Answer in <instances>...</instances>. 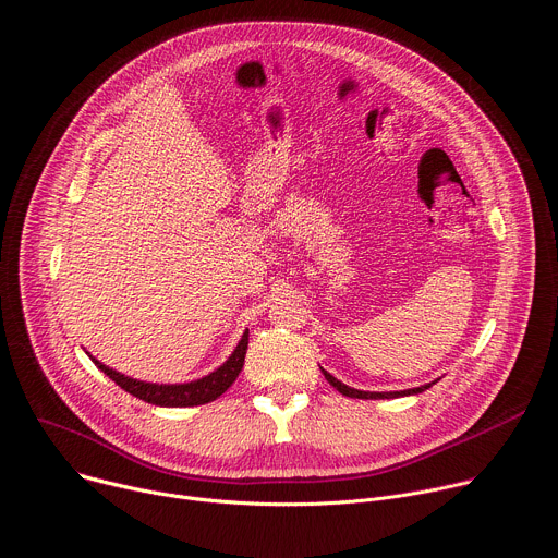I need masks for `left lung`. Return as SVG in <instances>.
Returning a JSON list of instances; mask_svg holds the SVG:
<instances>
[{
    "label": "left lung",
    "instance_id": "left-lung-1",
    "mask_svg": "<svg viewBox=\"0 0 558 558\" xmlns=\"http://www.w3.org/2000/svg\"><path fill=\"white\" fill-rule=\"evenodd\" d=\"M325 378L331 387H336L342 396H349V398H365V400H378V398H398V396H412V393H421L425 389H429L434 383H427V385H421V387H414V389H404V391H361V389H353V387H347L344 383H340L338 378H333L329 372H325Z\"/></svg>",
    "mask_w": 558,
    "mask_h": 558
}]
</instances>
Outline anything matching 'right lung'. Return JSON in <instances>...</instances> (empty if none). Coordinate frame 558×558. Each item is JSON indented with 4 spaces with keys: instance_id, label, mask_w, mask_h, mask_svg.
Segmentation results:
<instances>
[{
    "instance_id": "add662e5",
    "label": "right lung",
    "mask_w": 558,
    "mask_h": 558,
    "mask_svg": "<svg viewBox=\"0 0 558 558\" xmlns=\"http://www.w3.org/2000/svg\"><path fill=\"white\" fill-rule=\"evenodd\" d=\"M246 344H248V329L242 333L238 347L233 349V353L225 365H220L216 372H211L205 378H197V380L182 383V385H158V383L135 380V378H129V376L102 365L93 356H88V359L97 365V369H102L111 380H116V385H120L124 391L133 393L135 398L144 400V402L160 404V408H193V404H205V402L216 400L233 385V380L238 378V374L242 372V365H244Z\"/></svg>"
}]
</instances>
